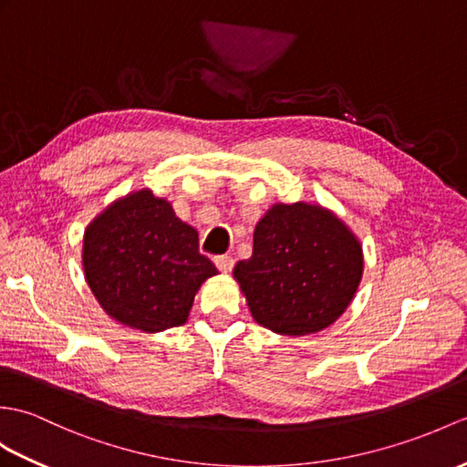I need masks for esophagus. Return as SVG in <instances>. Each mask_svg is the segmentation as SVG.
I'll return each instance as SVG.
<instances>
[{
    "mask_svg": "<svg viewBox=\"0 0 467 467\" xmlns=\"http://www.w3.org/2000/svg\"><path fill=\"white\" fill-rule=\"evenodd\" d=\"M214 265H216V268L221 270V273H231L233 266H234V260L229 254H223V256L214 258Z\"/></svg>",
    "mask_w": 467,
    "mask_h": 467,
    "instance_id": "esophagus-1",
    "label": "esophagus"
}]
</instances>
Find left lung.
I'll return each mask as SVG.
<instances>
[{"mask_svg":"<svg viewBox=\"0 0 467 467\" xmlns=\"http://www.w3.org/2000/svg\"><path fill=\"white\" fill-rule=\"evenodd\" d=\"M364 254L340 216L317 202H276L254 229L253 256L233 276L253 318L285 336L328 328L350 306Z\"/></svg>","mask_w":467,"mask_h":467,"instance_id":"8db88e82","label":"left lung"}]
</instances>
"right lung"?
<instances>
[{
    "label": "right lung",
    "instance_id": "1",
    "mask_svg": "<svg viewBox=\"0 0 467 467\" xmlns=\"http://www.w3.org/2000/svg\"><path fill=\"white\" fill-rule=\"evenodd\" d=\"M83 273L113 320L155 334L187 322L194 295L219 270L199 253V233L172 204L140 189L113 201L87 226Z\"/></svg>",
    "mask_w": 467,
    "mask_h": 467
}]
</instances>
